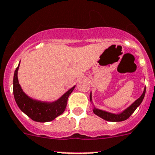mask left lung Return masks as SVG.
Returning <instances> with one entry per match:
<instances>
[{
    "instance_id": "left-lung-1",
    "label": "left lung",
    "mask_w": 155,
    "mask_h": 155,
    "mask_svg": "<svg viewBox=\"0 0 155 155\" xmlns=\"http://www.w3.org/2000/svg\"><path fill=\"white\" fill-rule=\"evenodd\" d=\"M145 93H146V87H144L143 92V94H141V96H140L138 99H136L131 106H128V107L127 108V109H125L123 112H121L120 114H112V113H109V112L104 111V110L96 109L94 106L93 109L94 114H96V115L98 116V117H100L102 118V119L106 120L107 121L119 122L128 119L130 116L133 114L134 111L137 109L138 106H140V104L142 103V102H143V100L144 98V96H145ZM90 100H91V102H92L91 93L90 94Z\"/></svg>"
}]
</instances>
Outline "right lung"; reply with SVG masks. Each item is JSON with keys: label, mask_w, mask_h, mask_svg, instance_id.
I'll return each instance as SVG.
<instances>
[{"label": "right lung", "mask_w": 155, "mask_h": 155, "mask_svg": "<svg viewBox=\"0 0 155 155\" xmlns=\"http://www.w3.org/2000/svg\"><path fill=\"white\" fill-rule=\"evenodd\" d=\"M19 64L15 70L13 77V94L15 102L20 109L31 119L37 122H48L55 119L65 110L67 106L68 98L73 91L74 88L71 87L61 97L54 102H41L38 100L33 99L27 95L19 84L18 80V70Z\"/></svg>", "instance_id": "1"}]
</instances>
